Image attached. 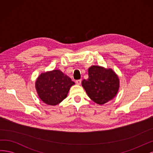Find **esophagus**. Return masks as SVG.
Here are the masks:
<instances>
[{"label": "esophagus", "instance_id": "34e87169", "mask_svg": "<svg viewBox=\"0 0 153 153\" xmlns=\"http://www.w3.org/2000/svg\"><path fill=\"white\" fill-rule=\"evenodd\" d=\"M76 83L77 84V85H80L81 83V79H78L76 81Z\"/></svg>", "mask_w": 153, "mask_h": 153}]
</instances>
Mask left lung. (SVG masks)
Returning <instances> with one entry per match:
<instances>
[{"label": "left lung", "mask_w": 153, "mask_h": 153, "mask_svg": "<svg viewBox=\"0 0 153 153\" xmlns=\"http://www.w3.org/2000/svg\"><path fill=\"white\" fill-rule=\"evenodd\" d=\"M82 86L91 100L103 105L117 95L120 79L110 68L93 65L88 68V79L82 81Z\"/></svg>", "instance_id": "8db88e82"}]
</instances>
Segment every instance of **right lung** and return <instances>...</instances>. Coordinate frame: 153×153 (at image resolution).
Listing matches in <instances>:
<instances>
[{
    "label": "right lung",
    "mask_w": 153,
    "mask_h": 153,
    "mask_svg": "<svg viewBox=\"0 0 153 153\" xmlns=\"http://www.w3.org/2000/svg\"><path fill=\"white\" fill-rule=\"evenodd\" d=\"M75 82L60 70H53L41 73L36 81V89L39 97L50 105H56L67 97Z\"/></svg>",
    "instance_id": "right-lung-1"
}]
</instances>
